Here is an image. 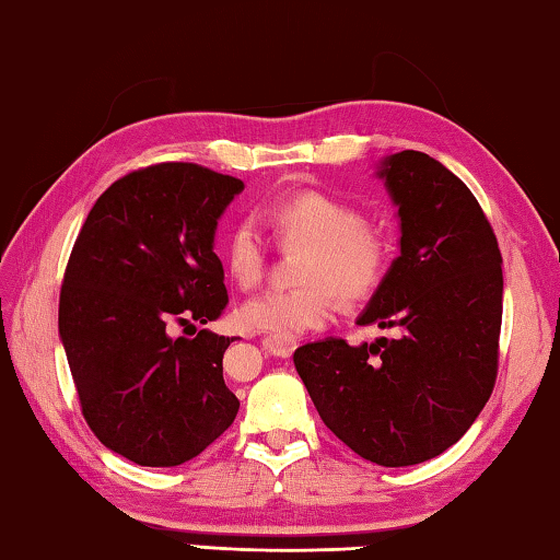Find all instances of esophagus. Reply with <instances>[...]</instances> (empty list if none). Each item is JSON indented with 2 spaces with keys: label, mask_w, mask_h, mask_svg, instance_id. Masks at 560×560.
<instances>
[{
  "label": "esophagus",
  "mask_w": 560,
  "mask_h": 560,
  "mask_svg": "<svg viewBox=\"0 0 560 560\" xmlns=\"http://www.w3.org/2000/svg\"><path fill=\"white\" fill-rule=\"evenodd\" d=\"M262 347H265V351H270L272 357L288 359V357H292V351H295L298 341L280 339V337H265V339H262Z\"/></svg>",
  "instance_id": "obj_1"
}]
</instances>
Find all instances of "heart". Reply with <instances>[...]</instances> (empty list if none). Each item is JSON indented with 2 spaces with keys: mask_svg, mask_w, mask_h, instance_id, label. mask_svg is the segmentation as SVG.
Returning <instances> with one entry per match:
<instances>
[{
  "mask_svg": "<svg viewBox=\"0 0 560 560\" xmlns=\"http://www.w3.org/2000/svg\"><path fill=\"white\" fill-rule=\"evenodd\" d=\"M268 223L280 243L307 245L298 268L295 290H268L245 300L235 312L241 325L262 335L295 339L325 327L341 305L369 300L384 282L390 265V243L366 225L354 203L325 191H292L270 201ZM223 260L235 285L253 288L262 275L265 245L250 219L231 225L223 243Z\"/></svg>",
  "mask_w": 560,
  "mask_h": 560,
  "instance_id": "b5f03b06",
  "label": "heart"
}]
</instances>
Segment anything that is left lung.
<instances>
[{
	"label": "left lung",
	"mask_w": 560,
	"mask_h": 560,
	"mask_svg": "<svg viewBox=\"0 0 560 560\" xmlns=\"http://www.w3.org/2000/svg\"><path fill=\"white\" fill-rule=\"evenodd\" d=\"M376 174L398 206L400 255L357 322L396 337L359 347L327 337L292 359L341 443L408 467L455 445L492 396L502 253L475 194L433 156L396 152Z\"/></svg>",
	"instance_id": "8db88e82"
}]
</instances>
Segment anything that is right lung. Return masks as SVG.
<instances>
[{"instance_id": "add662e5", "label": "right lung", "mask_w": 560, "mask_h": 560, "mask_svg": "<svg viewBox=\"0 0 560 560\" xmlns=\"http://www.w3.org/2000/svg\"><path fill=\"white\" fill-rule=\"evenodd\" d=\"M241 191V179L199 164H152L107 186L78 233L58 335L85 423L130 463L182 465L238 413L223 381L233 339L172 329L219 319L229 305L213 235Z\"/></svg>"}]
</instances>
